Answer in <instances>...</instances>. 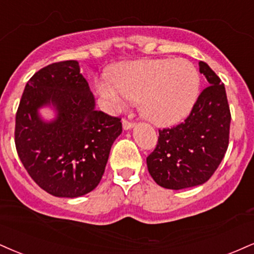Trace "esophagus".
Listing matches in <instances>:
<instances>
[{
    "label": "esophagus",
    "mask_w": 254,
    "mask_h": 254,
    "mask_svg": "<svg viewBox=\"0 0 254 254\" xmlns=\"http://www.w3.org/2000/svg\"><path fill=\"white\" fill-rule=\"evenodd\" d=\"M122 123H123V129L124 130H130V129H132V127H133L132 122L127 121V119H123V121H122Z\"/></svg>",
    "instance_id": "obj_1"
}]
</instances>
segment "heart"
<instances>
[{
    "label": "heart",
    "mask_w": 254,
    "mask_h": 254,
    "mask_svg": "<svg viewBox=\"0 0 254 254\" xmlns=\"http://www.w3.org/2000/svg\"><path fill=\"white\" fill-rule=\"evenodd\" d=\"M110 77L97 81L106 109L119 111L131 99L140 114L155 124L180 121L193 108L200 88V74L187 59H146L112 67Z\"/></svg>",
    "instance_id": "b5f03b06"
}]
</instances>
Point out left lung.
Masks as SVG:
<instances>
[{"label":"left lung","mask_w":254,"mask_h":254,"mask_svg":"<svg viewBox=\"0 0 254 254\" xmlns=\"http://www.w3.org/2000/svg\"><path fill=\"white\" fill-rule=\"evenodd\" d=\"M207 86L185 122L158 130L155 150L146 157L154 181L167 189L203 185L218 169L230 140L231 111L221 79L203 61L198 63Z\"/></svg>","instance_id":"1"}]
</instances>
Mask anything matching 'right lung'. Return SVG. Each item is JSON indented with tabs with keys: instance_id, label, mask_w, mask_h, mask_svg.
Wrapping results in <instances>:
<instances>
[{
	"instance_id": "add662e5",
	"label": "right lung",
	"mask_w": 254,
	"mask_h": 254,
	"mask_svg": "<svg viewBox=\"0 0 254 254\" xmlns=\"http://www.w3.org/2000/svg\"><path fill=\"white\" fill-rule=\"evenodd\" d=\"M44 106L57 112L53 121L38 115ZM121 133V118L96 110L78 61L51 64L27 82L15 119V145L27 173L47 193L72 198L92 191Z\"/></svg>"
}]
</instances>
